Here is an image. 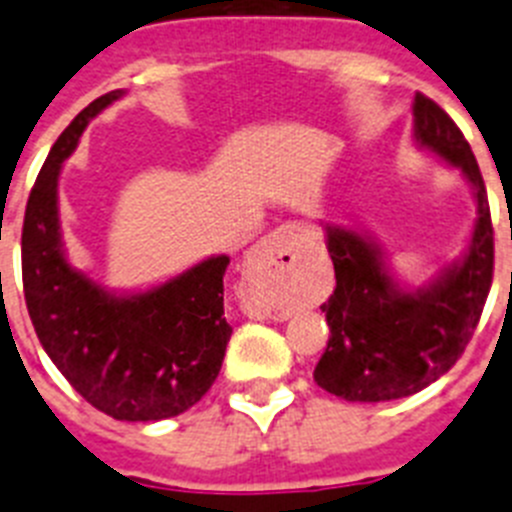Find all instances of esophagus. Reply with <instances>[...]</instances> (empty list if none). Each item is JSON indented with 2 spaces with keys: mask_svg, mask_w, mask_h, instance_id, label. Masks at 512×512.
I'll return each instance as SVG.
<instances>
[{
  "mask_svg": "<svg viewBox=\"0 0 512 512\" xmlns=\"http://www.w3.org/2000/svg\"><path fill=\"white\" fill-rule=\"evenodd\" d=\"M293 262H296V255H293V229L291 226H281V229L268 234L252 250L250 262H247V278H244L247 281V291L244 293L252 296L257 286H260V281H265V278L275 273H283L286 268H291ZM244 314L257 319L268 317L265 306L257 299H244Z\"/></svg>",
  "mask_w": 512,
  "mask_h": 512,
  "instance_id": "obj_1",
  "label": "esophagus"
}]
</instances>
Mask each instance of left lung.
I'll return each instance as SVG.
<instances>
[{"label":"left lung","mask_w":512,"mask_h":512,"mask_svg":"<svg viewBox=\"0 0 512 512\" xmlns=\"http://www.w3.org/2000/svg\"><path fill=\"white\" fill-rule=\"evenodd\" d=\"M412 113L417 144L464 172L479 216L464 260L412 293L391 281L376 244L342 226H327L337 286L322 304L330 340L314 381L348 402L410 397L451 371L477 330L492 286L495 231L469 141L451 115L422 92L415 95Z\"/></svg>","instance_id":"left-lung-1"}]
</instances>
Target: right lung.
<instances>
[{"label":"right lung","instance_id":"add662e5","mask_svg":"<svg viewBox=\"0 0 512 512\" xmlns=\"http://www.w3.org/2000/svg\"><path fill=\"white\" fill-rule=\"evenodd\" d=\"M121 95L90 102L43 162L22 221V291L35 335L66 381L115 420L151 422L190 410L219 376L231 337L224 319L229 257H208L136 296H110L66 262L61 164L90 118Z\"/></svg>","mask_w":512,"mask_h":512}]
</instances>
